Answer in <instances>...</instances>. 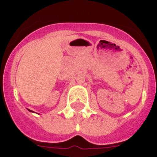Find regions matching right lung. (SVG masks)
I'll return each instance as SVG.
<instances>
[{"instance_id": "1", "label": "right lung", "mask_w": 157, "mask_h": 157, "mask_svg": "<svg viewBox=\"0 0 157 157\" xmlns=\"http://www.w3.org/2000/svg\"><path fill=\"white\" fill-rule=\"evenodd\" d=\"M28 110H29V109H28ZM29 111H30V112H32L31 110H29Z\"/></svg>"}]
</instances>
